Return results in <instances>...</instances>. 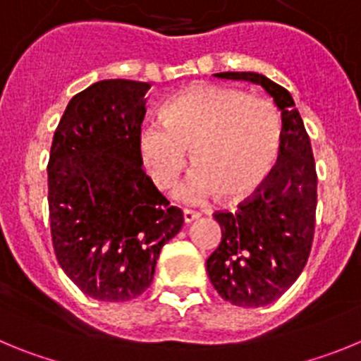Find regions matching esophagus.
<instances>
[{"label": "esophagus", "instance_id": "34e87169", "mask_svg": "<svg viewBox=\"0 0 361 361\" xmlns=\"http://www.w3.org/2000/svg\"><path fill=\"white\" fill-rule=\"evenodd\" d=\"M183 216H184V222H186V224H191L193 220L200 219V216H202V215H200L199 212H193V209H184Z\"/></svg>", "mask_w": 361, "mask_h": 361}]
</instances>
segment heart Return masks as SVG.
Instances as JSON below:
<instances>
[{"label":"heart","instance_id":"heart-1","mask_svg":"<svg viewBox=\"0 0 361 361\" xmlns=\"http://www.w3.org/2000/svg\"><path fill=\"white\" fill-rule=\"evenodd\" d=\"M161 117L142 126L137 148L146 173L161 190L173 183L191 149L197 166L175 188L180 200L215 193L242 199L266 180L279 159L282 121L264 97L197 85L168 99Z\"/></svg>","mask_w":361,"mask_h":361}]
</instances>
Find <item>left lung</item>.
<instances>
[{
  "mask_svg": "<svg viewBox=\"0 0 361 361\" xmlns=\"http://www.w3.org/2000/svg\"><path fill=\"white\" fill-rule=\"evenodd\" d=\"M215 75L262 86L282 119L279 164L238 212L216 213L222 240L206 260L213 288L226 302L262 307L288 291L307 262L317 215V166L304 121L286 88L257 72Z\"/></svg>",
  "mask_w": 361,
  "mask_h": 361,
  "instance_id": "1",
  "label": "left lung"
}]
</instances>
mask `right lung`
<instances>
[{
  "label": "right lung",
  "instance_id": "add662e5",
  "mask_svg": "<svg viewBox=\"0 0 361 361\" xmlns=\"http://www.w3.org/2000/svg\"><path fill=\"white\" fill-rule=\"evenodd\" d=\"M149 82L104 79L70 99L54 133L49 209L54 251L85 295L126 302L155 275L183 212L142 171L137 137Z\"/></svg>",
  "mask_w": 361,
  "mask_h": 361
}]
</instances>
